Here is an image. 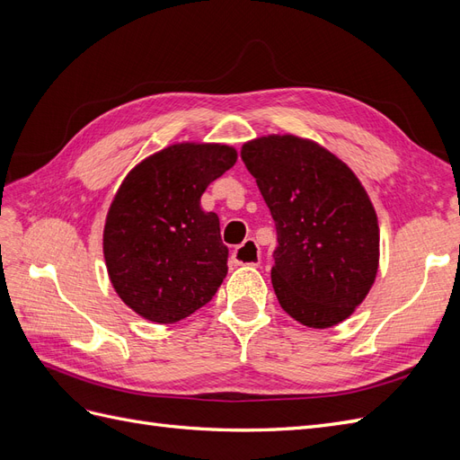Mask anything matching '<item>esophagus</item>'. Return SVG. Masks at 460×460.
Returning a JSON list of instances; mask_svg holds the SVG:
<instances>
[{
    "label": "esophagus",
    "instance_id": "34e87169",
    "mask_svg": "<svg viewBox=\"0 0 460 460\" xmlns=\"http://www.w3.org/2000/svg\"><path fill=\"white\" fill-rule=\"evenodd\" d=\"M232 259L235 264H245V267H259L261 252L253 240H245L242 245L234 249Z\"/></svg>",
    "mask_w": 460,
    "mask_h": 460
}]
</instances>
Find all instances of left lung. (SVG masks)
I'll list each match as a JSON object with an SVG mask.
<instances>
[{"mask_svg":"<svg viewBox=\"0 0 460 460\" xmlns=\"http://www.w3.org/2000/svg\"><path fill=\"white\" fill-rule=\"evenodd\" d=\"M242 159L276 222L272 288L309 328L349 318L378 274L380 228L357 174L320 144L294 134L249 140Z\"/></svg>","mask_w":460,"mask_h":460,"instance_id":"left-lung-1","label":"left lung"}]
</instances>
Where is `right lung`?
Segmentation results:
<instances>
[{
  "instance_id": "obj_1",
  "label": "right lung",
  "mask_w": 460,
  "mask_h": 460,
  "mask_svg": "<svg viewBox=\"0 0 460 460\" xmlns=\"http://www.w3.org/2000/svg\"><path fill=\"white\" fill-rule=\"evenodd\" d=\"M235 161L232 146L182 142L122 180L105 218L103 257L111 284L134 313L172 324L213 299L228 272V247L201 196Z\"/></svg>"
}]
</instances>
